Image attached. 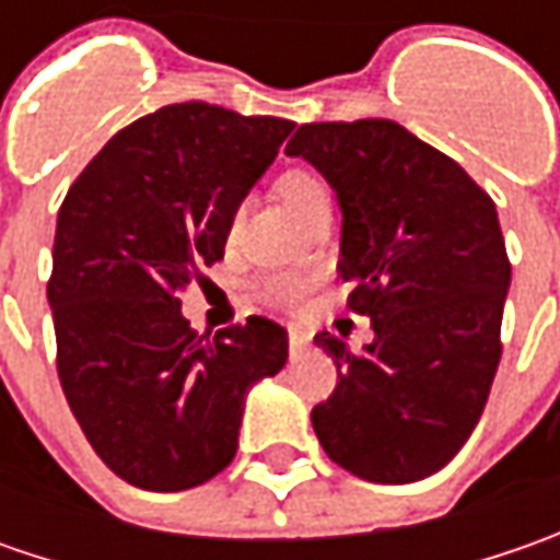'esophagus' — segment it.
Listing matches in <instances>:
<instances>
[{
    "label": "esophagus",
    "mask_w": 560,
    "mask_h": 560,
    "mask_svg": "<svg viewBox=\"0 0 560 560\" xmlns=\"http://www.w3.org/2000/svg\"><path fill=\"white\" fill-rule=\"evenodd\" d=\"M305 346H308V334H305L302 327H290V352L292 355H299Z\"/></svg>",
    "instance_id": "esophagus-1"
}]
</instances>
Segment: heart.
<instances>
[{
    "label": "heart",
    "mask_w": 560,
    "mask_h": 560,
    "mask_svg": "<svg viewBox=\"0 0 560 560\" xmlns=\"http://www.w3.org/2000/svg\"><path fill=\"white\" fill-rule=\"evenodd\" d=\"M273 192L283 199V205L290 208L292 214H299L302 221L312 214L314 208L327 205V186L324 180L305 171V167H290L273 180ZM240 226V211L230 218V233ZM312 292V280L302 273H273L265 280V299L280 305V308H299Z\"/></svg>",
    "instance_id": "1"
}]
</instances>
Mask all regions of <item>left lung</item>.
I'll return each instance as SVG.
<instances>
[{
	"instance_id": "8db88e82",
	"label": "left lung",
	"mask_w": 560,
	"mask_h": 560,
	"mask_svg": "<svg viewBox=\"0 0 560 560\" xmlns=\"http://www.w3.org/2000/svg\"><path fill=\"white\" fill-rule=\"evenodd\" d=\"M287 155L336 189L346 305L374 330L361 352L327 330L314 336L336 364L314 433L361 480H423L470 440L502 361L511 261L495 202L396 120L302 124Z\"/></svg>"
}]
</instances>
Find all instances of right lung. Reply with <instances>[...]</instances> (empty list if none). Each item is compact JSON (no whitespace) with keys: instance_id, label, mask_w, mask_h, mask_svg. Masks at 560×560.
Wrapping results in <instances>:
<instances>
[{"instance_id":"right-lung-1","label":"right lung","mask_w":560,"mask_h":560,"mask_svg":"<svg viewBox=\"0 0 560 560\" xmlns=\"http://www.w3.org/2000/svg\"><path fill=\"white\" fill-rule=\"evenodd\" d=\"M292 127L164 105L105 142L58 208L46 287L58 380L93 452L130 486L218 477L246 393L290 358L287 327L258 314L199 336L177 292L224 258L230 218Z\"/></svg>"}]
</instances>
